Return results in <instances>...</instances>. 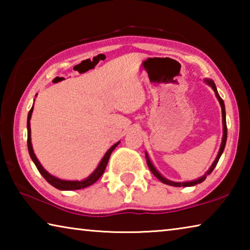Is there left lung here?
<instances>
[{
  "instance_id": "1",
  "label": "left lung",
  "mask_w": 250,
  "mask_h": 250,
  "mask_svg": "<svg viewBox=\"0 0 250 250\" xmlns=\"http://www.w3.org/2000/svg\"><path fill=\"white\" fill-rule=\"evenodd\" d=\"M206 83H208L209 86L213 88V90L215 92V95H216L217 99L219 101V104H221V107H222V117H223V140H222V145H221V147H219V151H218V154L216 156V159H215V161L213 162V164H211V167H209V170L207 171L204 175H203L202 177H200V179H197L195 181H191V182H182V183H179V182H172L170 180L166 179V177H163L162 175L160 174V173L156 171V168L153 167V164L151 163V161L149 159V156H147V154L146 153V163H147V167H149V168L151 170V172L153 173V175L155 177H158V179L162 182V183L164 184H167V185H171V186H177V188H181V186H184V188H188V186H194L196 185L198 183H202L203 181H205L206 176L210 174L211 172H213V170L215 168V167H216V164L218 163V160L219 158H221V155L223 153L224 149H225V146H226V140H227V125H226V112H225V104H224V101L223 99L219 97L218 95V91L216 89V86H215V83L213 82L211 79H205Z\"/></svg>"
}]
</instances>
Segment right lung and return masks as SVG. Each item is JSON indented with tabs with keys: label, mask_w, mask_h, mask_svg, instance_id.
<instances>
[{
	"label": "right lung",
	"mask_w": 250,
	"mask_h": 250,
	"mask_svg": "<svg viewBox=\"0 0 250 250\" xmlns=\"http://www.w3.org/2000/svg\"><path fill=\"white\" fill-rule=\"evenodd\" d=\"M33 109H34V105L32 107V109L29 110L28 116H27V147H28L29 155H31L33 162L35 163L37 170H39L41 174L44 176V179L47 181L50 185H53L54 188H56L58 189H62V191H71V189H80V188H88V186H90L91 184H94L95 182L98 180L101 175L104 174V172L105 170V167H107V164H108V161H109L110 155H111L112 151L116 149V146L119 145L120 142H117L116 145H113L111 147H110V149L107 151V153L104 154L103 160L100 161L99 166L97 167L96 170L92 172L91 174L87 177V179H84L83 181H65V180L57 179V177H55L52 174H49V173L46 171L43 167L41 166L40 161L37 160L36 155H35V153H34V151H33V146H32V142H31V124H29V120H31V117H32Z\"/></svg>",
	"instance_id": "1"
}]
</instances>
